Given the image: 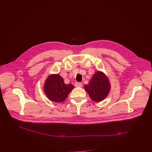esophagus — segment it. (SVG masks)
<instances>
[{"label":"esophagus","mask_w":152,"mask_h":152,"mask_svg":"<svg viewBox=\"0 0 152 152\" xmlns=\"http://www.w3.org/2000/svg\"><path fill=\"white\" fill-rule=\"evenodd\" d=\"M75 85L76 87H82L83 85L80 82H76V83H75Z\"/></svg>","instance_id":"1"}]
</instances>
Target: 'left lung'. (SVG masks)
<instances>
[{
  "mask_svg": "<svg viewBox=\"0 0 152 152\" xmlns=\"http://www.w3.org/2000/svg\"><path fill=\"white\" fill-rule=\"evenodd\" d=\"M84 88L93 101L99 102L103 100L109 94L111 91V83L103 72L97 71L88 84L84 85Z\"/></svg>",
  "mask_w": 152,
  "mask_h": 152,
  "instance_id": "1",
  "label": "left lung"
}]
</instances>
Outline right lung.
Returning a JSON list of instances; mask_svg holds the SVG:
<instances>
[{
    "label": "right lung",
    "mask_w": 152,
    "mask_h": 152,
    "mask_svg": "<svg viewBox=\"0 0 152 152\" xmlns=\"http://www.w3.org/2000/svg\"><path fill=\"white\" fill-rule=\"evenodd\" d=\"M74 88L75 86L72 83H65L63 78L58 74L50 75L43 86L44 92L49 100L58 103L66 100Z\"/></svg>",
    "instance_id": "add662e5"
}]
</instances>
